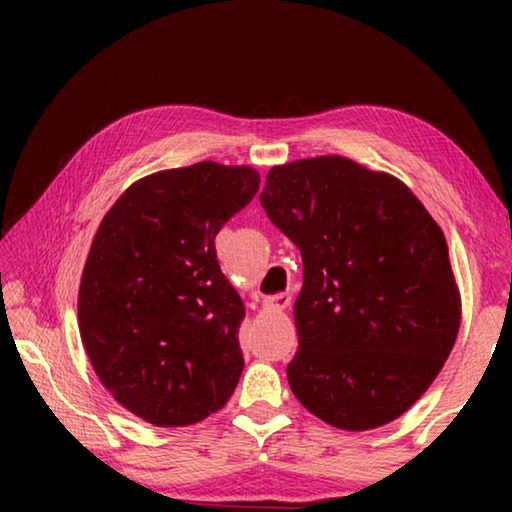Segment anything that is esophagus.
<instances>
[{"label": "esophagus", "mask_w": 512, "mask_h": 512, "mask_svg": "<svg viewBox=\"0 0 512 512\" xmlns=\"http://www.w3.org/2000/svg\"><path fill=\"white\" fill-rule=\"evenodd\" d=\"M289 305H291L289 293H277V296L264 300V309L268 311H284Z\"/></svg>", "instance_id": "1"}]
</instances>
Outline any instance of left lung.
I'll return each mask as SVG.
<instances>
[{
  "mask_svg": "<svg viewBox=\"0 0 512 512\" xmlns=\"http://www.w3.org/2000/svg\"><path fill=\"white\" fill-rule=\"evenodd\" d=\"M259 201L300 248L293 395L345 431L384 427L452 352L461 291L447 241L400 178L343 155L277 164Z\"/></svg>",
  "mask_w": 512,
  "mask_h": 512,
  "instance_id": "left-lung-1",
  "label": "left lung"
}]
</instances>
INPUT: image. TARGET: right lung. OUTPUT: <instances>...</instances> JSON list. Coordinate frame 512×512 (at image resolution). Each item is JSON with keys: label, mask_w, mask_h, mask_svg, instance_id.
Listing matches in <instances>:
<instances>
[{"label": "right lung", "mask_w": 512, "mask_h": 512, "mask_svg": "<svg viewBox=\"0 0 512 512\" xmlns=\"http://www.w3.org/2000/svg\"><path fill=\"white\" fill-rule=\"evenodd\" d=\"M257 189L246 164L151 173L117 198L92 239L79 289L83 348L110 395L155 427L201 422L235 393L246 307L214 237Z\"/></svg>", "instance_id": "right-lung-1"}]
</instances>
